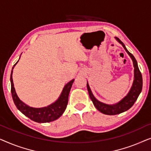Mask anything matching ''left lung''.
Returning <instances> with one entry per match:
<instances>
[{"instance_id": "left-lung-1", "label": "left lung", "mask_w": 151, "mask_h": 151, "mask_svg": "<svg viewBox=\"0 0 151 151\" xmlns=\"http://www.w3.org/2000/svg\"><path fill=\"white\" fill-rule=\"evenodd\" d=\"M115 39L122 45L124 49H125L128 54L129 55V56L131 58L133 63L134 80L133 85H132L129 93H128L127 96H126L122 100L119 101V102L116 103V104L113 105L106 104H104V103L100 102V101H98L96 98H95L93 95L91 91V88L89 87L88 82L87 84H86L90 98L91 100H92V102L93 103L94 106H96V108L98 109L99 111H100L101 113H104L105 115H117L119 114V113H123L126 111L129 110V109L134 104L135 101L137 100L138 96H139V95L140 94V93H141L142 89V76L141 72H140L139 69V67H138L137 60H136L135 57L133 56V55L127 50V49L126 48L124 43L122 42L118 38H117V37H115Z\"/></svg>"}]
</instances>
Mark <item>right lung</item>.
Returning <instances> with one entry per match:
<instances>
[{
  "mask_svg": "<svg viewBox=\"0 0 151 151\" xmlns=\"http://www.w3.org/2000/svg\"><path fill=\"white\" fill-rule=\"evenodd\" d=\"M16 63L14 65V67L16 65ZM13 69L14 67L12 68V69ZM12 73H13V71H12L11 76H10L12 98H13L16 106L22 114L28 117L32 120L38 123H46L54 121L63 115V113L65 112V109L67 108L69 94L74 80H71L66 84L59 98L53 104L47 106L42 107V108H34V107H31L24 104L18 97L14 86Z\"/></svg>",
  "mask_w": 151,
  "mask_h": 151,
  "instance_id": "add662e5",
  "label": "right lung"
}]
</instances>
